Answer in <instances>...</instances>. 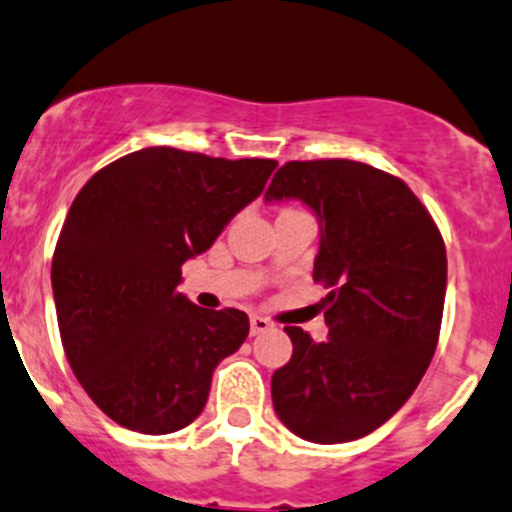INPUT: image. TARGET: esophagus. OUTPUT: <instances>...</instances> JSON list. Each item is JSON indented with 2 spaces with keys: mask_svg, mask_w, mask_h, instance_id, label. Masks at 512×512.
Here are the masks:
<instances>
[{
  "mask_svg": "<svg viewBox=\"0 0 512 512\" xmlns=\"http://www.w3.org/2000/svg\"><path fill=\"white\" fill-rule=\"evenodd\" d=\"M272 327V322L262 315H252L250 317V332L252 335H260V332H267Z\"/></svg>",
  "mask_w": 512,
  "mask_h": 512,
  "instance_id": "obj_1",
  "label": "esophagus"
}]
</instances>
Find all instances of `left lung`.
I'll list each match as a JSON object with an SVG mask.
<instances>
[{"label":"left lung","instance_id":"obj_1","mask_svg":"<svg viewBox=\"0 0 512 512\" xmlns=\"http://www.w3.org/2000/svg\"><path fill=\"white\" fill-rule=\"evenodd\" d=\"M267 200L300 197L320 217L315 282L330 337L285 327L292 357L272 405L310 443H347L393 418L438 347L448 257L438 225L400 177L352 160L285 162Z\"/></svg>","mask_w":512,"mask_h":512}]
</instances>
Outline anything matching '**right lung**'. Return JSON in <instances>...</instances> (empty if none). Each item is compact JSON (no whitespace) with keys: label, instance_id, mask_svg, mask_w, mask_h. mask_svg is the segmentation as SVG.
Wrapping results in <instances>:
<instances>
[{"label":"right lung","instance_id":"1","mask_svg":"<svg viewBox=\"0 0 512 512\" xmlns=\"http://www.w3.org/2000/svg\"><path fill=\"white\" fill-rule=\"evenodd\" d=\"M275 167L147 147L94 172L74 197L52 257L59 335L79 385L122 428L165 435L190 425L217 362L245 342V312L192 305L177 290L180 267Z\"/></svg>","mask_w":512,"mask_h":512}]
</instances>
